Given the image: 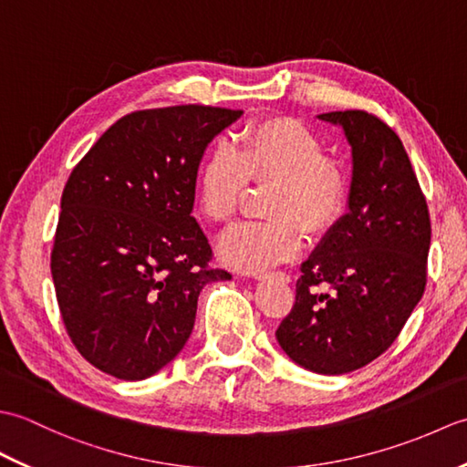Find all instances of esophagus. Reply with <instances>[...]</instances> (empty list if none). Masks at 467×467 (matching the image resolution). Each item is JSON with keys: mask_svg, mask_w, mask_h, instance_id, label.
Masks as SVG:
<instances>
[{"mask_svg": "<svg viewBox=\"0 0 467 467\" xmlns=\"http://www.w3.org/2000/svg\"><path fill=\"white\" fill-rule=\"evenodd\" d=\"M269 276H275V279H279V281H283V283H289V281H291V276L286 275V273H273V275L259 273V275H254V279H256V281H265V279H269Z\"/></svg>", "mask_w": 467, "mask_h": 467, "instance_id": "1", "label": "esophagus"}]
</instances>
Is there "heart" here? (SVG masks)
<instances>
[{"label":"heart","mask_w":467,"mask_h":467,"mask_svg":"<svg viewBox=\"0 0 467 467\" xmlns=\"http://www.w3.org/2000/svg\"><path fill=\"white\" fill-rule=\"evenodd\" d=\"M251 184H271L265 214L271 221L241 223L221 236L218 259L244 273H263L299 254L303 231L319 239L341 223L349 181L327 158L311 128L293 118H266L243 132L239 148L216 144L198 168L196 208L206 221L228 223Z\"/></svg>","instance_id":"1"}]
</instances>
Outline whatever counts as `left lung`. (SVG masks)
Masks as SVG:
<instances>
[{
	"label": "left lung",
	"mask_w": 467,
	"mask_h": 467,
	"mask_svg": "<svg viewBox=\"0 0 467 467\" xmlns=\"http://www.w3.org/2000/svg\"><path fill=\"white\" fill-rule=\"evenodd\" d=\"M319 120L339 124L351 144L349 213L301 265L295 305L275 335L305 369L343 375L389 349L420 303L431 223L410 156L389 126L363 110Z\"/></svg>",
	"instance_id": "1"
}]
</instances>
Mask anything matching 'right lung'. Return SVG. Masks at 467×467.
<instances>
[{
  "mask_svg": "<svg viewBox=\"0 0 467 467\" xmlns=\"http://www.w3.org/2000/svg\"><path fill=\"white\" fill-rule=\"evenodd\" d=\"M241 110L186 104L126 114L74 166L52 249L69 339L124 381L161 371L192 333L202 286L231 279L191 214L208 142Z\"/></svg>",
  "mask_w": 467,
  "mask_h": 467,
  "instance_id": "add662e5",
  "label": "right lung"
}]
</instances>
